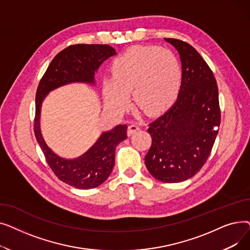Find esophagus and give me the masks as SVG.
<instances>
[{
    "label": "esophagus",
    "instance_id": "34e87169",
    "mask_svg": "<svg viewBox=\"0 0 250 250\" xmlns=\"http://www.w3.org/2000/svg\"><path fill=\"white\" fill-rule=\"evenodd\" d=\"M140 129V126L138 124L136 123H132L130 125H128L127 126V135L128 136H132L135 132H137V130Z\"/></svg>",
    "mask_w": 250,
    "mask_h": 250
}]
</instances>
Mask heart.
Listing matches in <instances>:
<instances>
[{"label": "heart", "instance_id": "heart-1", "mask_svg": "<svg viewBox=\"0 0 250 250\" xmlns=\"http://www.w3.org/2000/svg\"><path fill=\"white\" fill-rule=\"evenodd\" d=\"M111 69L113 77L103 80V94L108 107L117 112L127 107L132 91L143 111L159 112L173 100L182 81L175 55L155 45L128 48L113 61Z\"/></svg>", "mask_w": 250, "mask_h": 250}]
</instances>
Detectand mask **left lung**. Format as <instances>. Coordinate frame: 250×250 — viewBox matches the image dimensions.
Segmentation results:
<instances>
[{"instance_id": "obj_1", "label": "left lung", "mask_w": 250, "mask_h": 250, "mask_svg": "<svg viewBox=\"0 0 250 250\" xmlns=\"http://www.w3.org/2000/svg\"><path fill=\"white\" fill-rule=\"evenodd\" d=\"M165 41L179 52L182 81L175 103L148 125L152 144L145 164L156 179L174 183L192 177L207 162L221 110L217 81L206 61L186 42Z\"/></svg>"}]
</instances>
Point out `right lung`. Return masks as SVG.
Masks as SVG:
<instances>
[{
  "mask_svg": "<svg viewBox=\"0 0 250 250\" xmlns=\"http://www.w3.org/2000/svg\"><path fill=\"white\" fill-rule=\"evenodd\" d=\"M115 55L108 44H73L54 58L38 84L35 97L34 134L46 162L56 176L79 188H95L108 178L114 166L115 147L126 139V125H118L103 133L86 153L75 159H64L52 152L39 127L42 103L49 91L72 82L94 84L95 71L106 59Z\"/></svg>",
  "mask_w": 250,
  "mask_h": 250,
  "instance_id": "obj_1",
  "label": "right lung"
}]
</instances>
